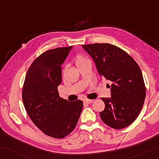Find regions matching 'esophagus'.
<instances>
[{
    "instance_id": "obj_1",
    "label": "esophagus",
    "mask_w": 159,
    "mask_h": 159,
    "mask_svg": "<svg viewBox=\"0 0 159 159\" xmlns=\"http://www.w3.org/2000/svg\"><path fill=\"white\" fill-rule=\"evenodd\" d=\"M93 102V99H85L84 102L87 103V104H90V103H92Z\"/></svg>"
}]
</instances>
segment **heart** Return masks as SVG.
<instances>
[{
    "mask_svg": "<svg viewBox=\"0 0 159 159\" xmlns=\"http://www.w3.org/2000/svg\"><path fill=\"white\" fill-rule=\"evenodd\" d=\"M89 61H90V60L87 59L86 57L82 56V55H79V56H78L77 57H76V64H77V66H79V65L82 64V63H85V62ZM66 68H67V66H65L64 69H63V72H64L66 69Z\"/></svg>",
    "mask_w": 159,
    "mask_h": 159,
    "instance_id": "heart-1",
    "label": "heart"
}]
</instances>
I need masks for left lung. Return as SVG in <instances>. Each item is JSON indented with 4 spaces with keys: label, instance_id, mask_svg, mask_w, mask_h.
I'll use <instances>...</instances> for the list:
<instances>
[{
    "label": "left lung",
    "instance_id": "obj_1",
    "mask_svg": "<svg viewBox=\"0 0 159 159\" xmlns=\"http://www.w3.org/2000/svg\"><path fill=\"white\" fill-rule=\"evenodd\" d=\"M82 47L93 57L100 75L112 82L111 97L102 98L105 105L99 113L102 120L115 129L129 126L139 115L146 97L139 66L116 45L94 43Z\"/></svg>",
    "mask_w": 159,
    "mask_h": 159
}]
</instances>
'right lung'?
<instances>
[{
	"label": "right lung",
	"instance_id": "add662e5",
	"mask_svg": "<svg viewBox=\"0 0 159 159\" xmlns=\"http://www.w3.org/2000/svg\"><path fill=\"white\" fill-rule=\"evenodd\" d=\"M72 46L43 52L34 60L25 76L22 100L29 117L46 135L61 139L77 125L83 102H69L60 97L61 65Z\"/></svg>",
	"mask_w": 159,
	"mask_h": 159
}]
</instances>
